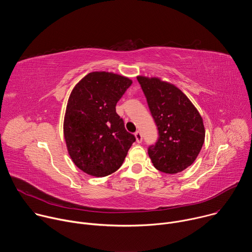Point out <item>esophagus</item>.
Listing matches in <instances>:
<instances>
[{"label": "esophagus", "mask_w": 252, "mask_h": 252, "mask_svg": "<svg viewBox=\"0 0 252 252\" xmlns=\"http://www.w3.org/2000/svg\"><path fill=\"white\" fill-rule=\"evenodd\" d=\"M134 136H135V139H136L137 142H141L142 141V134H141L140 131H135Z\"/></svg>", "instance_id": "obj_1"}]
</instances>
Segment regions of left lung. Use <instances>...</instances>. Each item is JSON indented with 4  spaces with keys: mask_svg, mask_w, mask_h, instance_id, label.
<instances>
[{
    "mask_svg": "<svg viewBox=\"0 0 252 252\" xmlns=\"http://www.w3.org/2000/svg\"><path fill=\"white\" fill-rule=\"evenodd\" d=\"M158 130L149 147L154 166L164 173H177L193 163L204 142L202 118L189 97L175 86L158 78L137 77Z\"/></svg>",
    "mask_w": 252,
    "mask_h": 252,
    "instance_id": "1",
    "label": "left lung"
}]
</instances>
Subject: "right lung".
I'll use <instances>...</instances> for the list:
<instances>
[{
    "mask_svg": "<svg viewBox=\"0 0 252 252\" xmlns=\"http://www.w3.org/2000/svg\"><path fill=\"white\" fill-rule=\"evenodd\" d=\"M131 84L117 74L94 71L70 93L63 135L74 163L90 175L102 177L118 170L135 141L116 112Z\"/></svg>",
    "mask_w": 252,
    "mask_h": 252,
    "instance_id": "obj_1",
    "label": "right lung"
}]
</instances>
